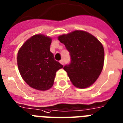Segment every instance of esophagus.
Segmentation results:
<instances>
[{
    "label": "esophagus",
    "mask_w": 123,
    "mask_h": 123,
    "mask_svg": "<svg viewBox=\"0 0 123 123\" xmlns=\"http://www.w3.org/2000/svg\"><path fill=\"white\" fill-rule=\"evenodd\" d=\"M59 62H60L62 65H64V61H63V59H61V60L59 61Z\"/></svg>",
    "instance_id": "obj_1"
}]
</instances>
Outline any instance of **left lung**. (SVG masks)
I'll return each mask as SVG.
<instances>
[{"label": "left lung", "instance_id": "1", "mask_svg": "<svg viewBox=\"0 0 123 123\" xmlns=\"http://www.w3.org/2000/svg\"><path fill=\"white\" fill-rule=\"evenodd\" d=\"M70 53L71 62L65 66L75 87L85 88L97 80L103 68L104 48L98 39L88 32L75 30L58 36Z\"/></svg>", "mask_w": 123, "mask_h": 123}]
</instances>
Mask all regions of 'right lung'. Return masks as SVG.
I'll return each mask as SVG.
<instances>
[{
	"instance_id": "add662e5",
	"label": "right lung",
	"mask_w": 123,
	"mask_h": 123,
	"mask_svg": "<svg viewBox=\"0 0 123 123\" xmlns=\"http://www.w3.org/2000/svg\"><path fill=\"white\" fill-rule=\"evenodd\" d=\"M52 38L38 34L24 43L17 54V65L22 79L35 89L44 91L53 87L55 73L63 68L50 51Z\"/></svg>"
}]
</instances>
